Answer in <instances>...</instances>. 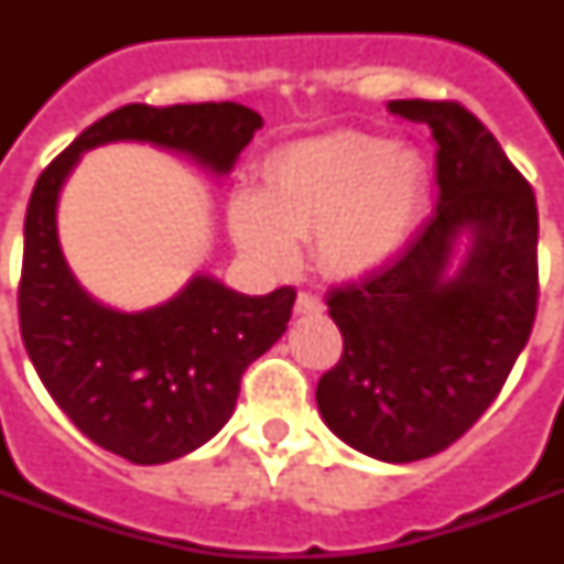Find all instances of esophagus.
<instances>
[{"instance_id": "34e87169", "label": "esophagus", "mask_w": 564, "mask_h": 564, "mask_svg": "<svg viewBox=\"0 0 564 564\" xmlns=\"http://www.w3.org/2000/svg\"><path fill=\"white\" fill-rule=\"evenodd\" d=\"M322 310H325V304H322L318 295H313V292H299V299H295V313H322Z\"/></svg>"}]
</instances>
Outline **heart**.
Returning a JSON list of instances; mask_svg holds the SVG:
<instances>
[{"instance_id": "b5f03b06", "label": "heart", "mask_w": 564, "mask_h": 564, "mask_svg": "<svg viewBox=\"0 0 564 564\" xmlns=\"http://www.w3.org/2000/svg\"><path fill=\"white\" fill-rule=\"evenodd\" d=\"M427 195L419 149L339 128L281 145L265 163V193H237L230 221L242 248L272 265L292 263L299 234L313 230L318 265L360 278L406 248Z\"/></svg>"}]
</instances>
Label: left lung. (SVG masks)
<instances>
[{
    "label": "left lung",
    "instance_id": "1",
    "mask_svg": "<svg viewBox=\"0 0 564 564\" xmlns=\"http://www.w3.org/2000/svg\"><path fill=\"white\" fill-rule=\"evenodd\" d=\"M389 110L433 131L438 204L398 260L327 292L343 357L316 403L354 451L415 463L489 410L524 351L539 307V210L471 110L424 99ZM463 238L469 251L451 270Z\"/></svg>",
    "mask_w": 564,
    "mask_h": 564
}]
</instances>
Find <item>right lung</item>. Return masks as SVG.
Here are the masks:
<instances>
[{
    "label": "right lung",
    "mask_w": 564,
    "mask_h": 564,
    "mask_svg": "<svg viewBox=\"0 0 564 564\" xmlns=\"http://www.w3.org/2000/svg\"><path fill=\"white\" fill-rule=\"evenodd\" d=\"M260 113L237 101L126 105L75 137L25 210L20 330L40 380L84 436L134 465L202 447L237 406L239 380L286 330L295 290L242 295L207 274L158 307L119 313L75 281L57 242V195L84 152L117 140L175 149L228 175Z\"/></svg>",
    "instance_id": "add662e5"
}]
</instances>
